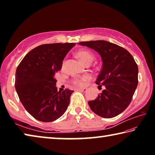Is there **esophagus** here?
Instances as JSON below:
<instances>
[{"label":"esophagus","instance_id":"34e87169","mask_svg":"<svg viewBox=\"0 0 155 155\" xmlns=\"http://www.w3.org/2000/svg\"><path fill=\"white\" fill-rule=\"evenodd\" d=\"M87 88H85V87H84V88H81V89H78L77 90H78V91H83V92H85L86 91H87Z\"/></svg>","mask_w":155,"mask_h":155}]
</instances>
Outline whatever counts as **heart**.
Segmentation results:
<instances>
[{
    "mask_svg": "<svg viewBox=\"0 0 155 155\" xmlns=\"http://www.w3.org/2000/svg\"><path fill=\"white\" fill-rule=\"evenodd\" d=\"M77 56L81 59V61H83L84 64L87 65H90L94 59V55L91 53L90 51H87V50H80L77 52ZM65 61L63 62L62 67L64 66ZM91 78L90 76L85 75L83 76L82 77H77L74 78L72 81V83L76 87H83L87 81H88Z\"/></svg>",
    "mask_w": 155,
    "mask_h": 155,
    "instance_id": "b5f03b06",
    "label": "heart"
}]
</instances>
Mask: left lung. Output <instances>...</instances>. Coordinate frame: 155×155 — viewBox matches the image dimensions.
<instances>
[{
	"mask_svg": "<svg viewBox=\"0 0 155 155\" xmlns=\"http://www.w3.org/2000/svg\"><path fill=\"white\" fill-rule=\"evenodd\" d=\"M101 55L103 66L96 83L104 86L98 97L88 102L99 116L111 118L129 105L138 84V67L127 50L104 40L81 41Z\"/></svg>",
	"mask_w": 155,
	"mask_h": 155,
	"instance_id": "left-lung-1",
	"label": "left lung"
}]
</instances>
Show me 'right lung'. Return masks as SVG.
I'll return each instance as SVG.
<instances>
[{
  "mask_svg": "<svg viewBox=\"0 0 155 155\" xmlns=\"http://www.w3.org/2000/svg\"><path fill=\"white\" fill-rule=\"evenodd\" d=\"M74 45L42 44L28 52L18 65L15 90L25 109L39 121H54L68 109L74 91H57L54 74L61 70L63 60Z\"/></svg>",
  "mask_w": 155,
  "mask_h": 155,
  "instance_id": "right-lung-1",
  "label": "right lung"
}]
</instances>
